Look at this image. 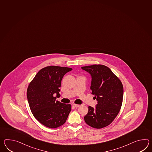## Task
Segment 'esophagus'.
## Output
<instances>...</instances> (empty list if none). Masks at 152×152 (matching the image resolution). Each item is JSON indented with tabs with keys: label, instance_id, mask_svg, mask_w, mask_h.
<instances>
[{
	"label": "esophagus",
	"instance_id": "obj_1",
	"mask_svg": "<svg viewBox=\"0 0 152 152\" xmlns=\"http://www.w3.org/2000/svg\"><path fill=\"white\" fill-rule=\"evenodd\" d=\"M72 106H74V107H76V108H77V107H80V105H77V104H73V105H72Z\"/></svg>",
	"mask_w": 152,
	"mask_h": 152
}]
</instances>
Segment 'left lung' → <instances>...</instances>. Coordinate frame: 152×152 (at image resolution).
<instances>
[{"instance_id": "1", "label": "left lung", "mask_w": 152, "mask_h": 152, "mask_svg": "<svg viewBox=\"0 0 152 152\" xmlns=\"http://www.w3.org/2000/svg\"><path fill=\"white\" fill-rule=\"evenodd\" d=\"M81 68L91 75V93L98 101L95 108L88 107L84 121L94 128L106 127L113 121L121 108L122 83L110 68L104 65L95 64Z\"/></svg>"}]
</instances>
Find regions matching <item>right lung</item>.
Listing matches in <instances>:
<instances>
[{
  "label": "right lung",
  "mask_w": 152,
  "mask_h": 152,
  "mask_svg": "<svg viewBox=\"0 0 152 152\" xmlns=\"http://www.w3.org/2000/svg\"><path fill=\"white\" fill-rule=\"evenodd\" d=\"M72 70L58 66H46L37 72L28 86L27 96L31 111L46 127L56 128L63 125L71 111L70 104L56 99L61 96L59 88L64 75Z\"/></svg>",
  "instance_id": "add662e5"
}]
</instances>
